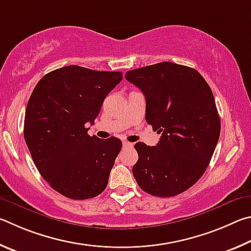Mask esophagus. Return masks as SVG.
I'll return each instance as SVG.
<instances>
[{
	"mask_svg": "<svg viewBox=\"0 0 251 251\" xmlns=\"http://www.w3.org/2000/svg\"><path fill=\"white\" fill-rule=\"evenodd\" d=\"M123 148H132L133 147V143H130L128 141H123Z\"/></svg>",
	"mask_w": 251,
	"mask_h": 251,
	"instance_id": "esophagus-1",
	"label": "esophagus"
}]
</instances>
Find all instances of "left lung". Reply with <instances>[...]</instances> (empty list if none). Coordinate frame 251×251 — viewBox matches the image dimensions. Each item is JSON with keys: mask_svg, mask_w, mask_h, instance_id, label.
<instances>
[{"mask_svg": "<svg viewBox=\"0 0 251 251\" xmlns=\"http://www.w3.org/2000/svg\"><path fill=\"white\" fill-rule=\"evenodd\" d=\"M126 79L141 89L146 120L162 133L156 147L134 146L135 181L153 196L181 194L205 173L221 134L212 89L194 68L170 61L129 70Z\"/></svg>", "mask_w": 251, "mask_h": 251, "instance_id": "left-lung-1", "label": "left lung"}]
</instances>
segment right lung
Returning <instances> with one entry per match:
<instances>
[{"label": "right lung", "instance_id": "right-lung-1", "mask_svg": "<svg viewBox=\"0 0 251 251\" xmlns=\"http://www.w3.org/2000/svg\"><path fill=\"white\" fill-rule=\"evenodd\" d=\"M122 80L120 72L66 66L45 75L30 95L24 139L38 172L72 200H88L107 187L120 140L88 135L105 97Z\"/></svg>", "mask_w": 251, "mask_h": 251}]
</instances>
